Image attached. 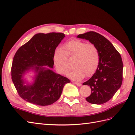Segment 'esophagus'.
Instances as JSON below:
<instances>
[{
	"label": "esophagus",
	"mask_w": 135,
	"mask_h": 135,
	"mask_svg": "<svg viewBox=\"0 0 135 135\" xmlns=\"http://www.w3.org/2000/svg\"><path fill=\"white\" fill-rule=\"evenodd\" d=\"M74 83L75 84H76V85H78V86H79V87H80L81 85V83H78V82H74Z\"/></svg>",
	"instance_id": "esophagus-1"
}]
</instances>
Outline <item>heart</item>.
Returning <instances> with one entry per match:
<instances>
[{"label":"heart","instance_id":"1","mask_svg":"<svg viewBox=\"0 0 135 135\" xmlns=\"http://www.w3.org/2000/svg\"><path fill=\"white\" fill-rule=\"evenodd\" d=\"M66 57L74 58L73 66L74 68L68 76L74 80H81L85 75L93 74L100 61L99 50L94 44L87 43L79 39H71L65 43L62 48H58L54 55V62L57 71L65 74L69 70Z\"/></svg>","mask_w":135,"mask_h":135}]
</instances>
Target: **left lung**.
I'll return each mask as SVG.
<instances>
[{
	"label": "left lung",
	"instance_id": "1",
	"mask_svg": "<svg viewBox=\"0 0 135 135\" xmlns=\"http://www.w3.org/2000/svg\"><path fill=\"white\" fill-rule=\"evenodd\" d=\"M77 38L95 44L100 55L96 73L83 83L91 89V94L85 99L93 104H104L112 99L122 85L123 62L120 55L107 38L96 32L89 31L78 35Z\"/></svg>",
	"mask_w": 135,
	"mask_h": 135
}]
</instances>
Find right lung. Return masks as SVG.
<instances>
[{
	"mask_svg": "<svg viewBox=\"0 0 135 135\" xmlns=\"http://www.w3.org/2000/svg\"><path fill=\"white\" fill-rule=\"evenodd\" d=\"M65 34L61 32L38 33L20 47L13 57L12 80L19 96L32 104L46 106L58 100L64 85L70 80L52 70L56 47ZM48 66V67H46ZM35 72L33 82L27 83L24 76Z\"/></svg>",
	"mask_w": 135,
	"mask_h": 135,
	"instance_id": "add662e5",
	"label": "right lung"
}]
</instances>
